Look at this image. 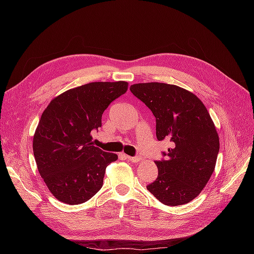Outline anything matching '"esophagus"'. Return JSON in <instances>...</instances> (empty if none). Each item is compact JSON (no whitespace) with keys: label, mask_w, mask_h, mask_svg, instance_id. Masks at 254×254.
Segmentation results:
<instances>
[{"label":"esophagus","mask_w":254,"mask_h":254,"mask_svg":"<svg viewBox=\"0 0 254 254\" xmlns=\"http://www.w3.org/2000/svg\"><path fill=\"white\" fill-rule=\"evenodd\" d=\"M124 157H125L127 160H129V161H132V162H134V163H136V162H139V161H141V157H130V156H127V155H124Z\"/></svg>","instance_id":"1"}]
</instances>
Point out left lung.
<instances>
[{"label": "left lung", "mask_w": 254, "mask_h": 254, "mask_svg": "<svg viewBox=\"0 0 254 254\" xmlns=\"http://www.w3.org/2000/svg\"><path fill=\"white\" fill-rule=\"evenodd\" d=\"M130 91L155 115L157 139L172 146L155 161L158 177L147 190L166 205L190 202L211 178L219 151L209 112L196 95L174 84L135 83Z\"/></svg>", "instance_id": "8db88e82"}]
</instances>
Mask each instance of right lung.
<instances>
[{
	"instance_id": "1",
	"label": "right lung",
	"mask_w": 254,
	"mask_h": 254,
	"mask_svg": "<svg viewBox=\"0 0 254 254\" xmlns=\"http://www.w3.org/2000/svg\"><path fill=\"white\" fill-rule=\"evenodd\" d=\"M127 87L126 81L90 82L65 91L43 111L34 135V156L59 201L80 204L102 189L106 167L118 156L92 145L91 132L102 127L104 111Z\"/></svg>"
}]
</instances>
